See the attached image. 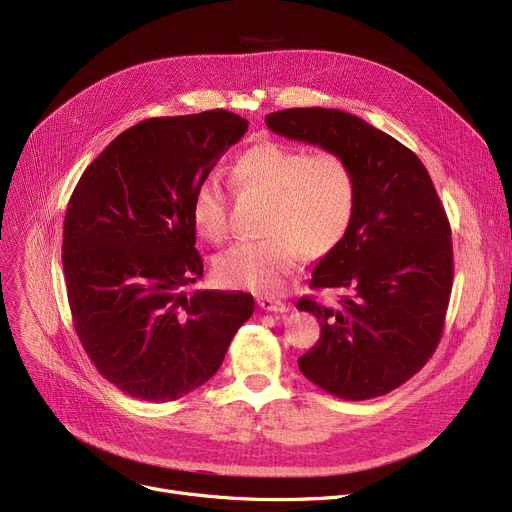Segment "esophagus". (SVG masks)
<instances>
[{
    "label": "esophagus",
    "instance_id": "1",
    "mask_svg": "<svg viewBox=\"0 0 512 512\" xmlns=\"http://www.w3.org/2000/svg\"><path fill=\"white\" fill-rule=\"evenodd\" d=\"M257 305L263 311H272V313H286L288 311V305L284 301H280V299H274V297H259Z\"/></svg>",
    "mask_w": 512,
    "mask_h": 512
}]
</instances>
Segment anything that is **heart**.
I'll return each instance as SVG.
<instances>
[{"instance_id": "heart-1", "label": "heart", "mask_w": 512, "mask_h": 512, "mask_svg": "<svg viewBox=\"0 0 512 512\" xmlns=\"http://www.w3.org/2000/svg\"><path fill=\"white\" fill-rule=\"evenodd\" d=\"M240 193L265 195L263 232L236 242L215 261V278L230 288L272 294L309 255H328L348 236L357 215L359 180L351 161L334 151L265 139L242 151L232 166ZM195 230L220 242L228 234V197L218 176H205L191 197Z\"/></svg>"}]
</instances>
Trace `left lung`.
I'll return each mask as SVG.
<instances>
[{"label": "left lung", "instance_id": "left-lung-1", "mask_svg": "<svg viewBox=\"0 0 512 512\" xmlns=\"http://www.w3.org/2000/svg\"><path fill=\"white\" fill-rule=\"evenodd\" d=\"M280 137L351 161L359 203L351 232L321 259L313 288H344L338 307L297 303L321 336L299 359L307 380L344 400L388 394L411 380L442 338L452 290V238L421 159L359 116L292 107L265 116Z\"/></svg>", "mask_w": 512, "mask_h": 512}]
</instances>
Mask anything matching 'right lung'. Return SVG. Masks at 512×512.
I'll use <instances>...</instances> for the list:
<instances>
[{
	"instance_id": "right-lung-1",
	"label": "right lung",
	"mask_w": 512,
	"mask_h": 512,
	"mask_svg": "<svg viewBox=\"0 0 512 512\" xmlns=\"http://www.w3.org/2000/svg\"><path fill=\"white\" fill-rule=\"evenodd\" d=\"M249 122L226 110L149 118L80 176L62 263L74 330L107 382L132 398L176 400L220 369L255 311L247 292L195 290L191 197Z\"/></svg>"
}]
</instances>
